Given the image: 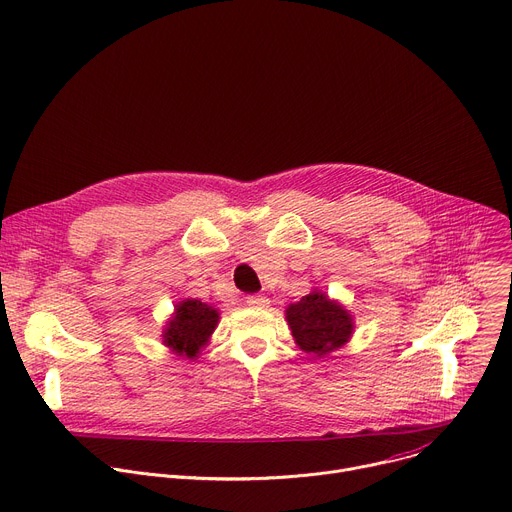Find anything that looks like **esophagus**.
<instances>
[{
	"mask_svg": "<svg viewBox=\"0 0 512 512\" xmlns=\"http://www.w3.org/2000/svg\"><path fill=\"white\" fill-rule=\"evenodd\" d=\"M247 304L253 306V308H267L269 306V298L263 296V294H255V296L247 298Z\"/></svg>",
	"mask_w": 512,
	"mask_h": 512,
	"instance_id": "34e87169",
	"label": "esophagus"
}]
</instances>
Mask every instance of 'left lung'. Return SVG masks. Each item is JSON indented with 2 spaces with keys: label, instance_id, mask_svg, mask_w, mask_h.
<instances>
[{
  "label": "left lung",
  "instance_id": "obj_1",
  "mask_svg": "<svg viewBox=\"0 0 512 512\" xmlns=\"http://www.w3.org/2000/svg\"><path fill=\"white\" fill-rule=\"evenodd\" d=\"M286 320L300 351L316 357L345 347L355 331L353 314L327 292L312 288L310 294L286 308Z\"/></svg>",
  "mask_w": 512,
  "mask_h": 512
}]
</instances>
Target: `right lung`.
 I'll use <instances>...</instances> for the list:
<instances>
[{"label":"right lung","instance_id":"add662e5","mask_svg":"<svg viewBox=\"0 0 512 512\" xmlns=\"http://www.w3.org/2000/svg\"><path fill=\"white\" fill-rule=\"evenodd\" d=\"M220 310L196 298H181L167 318L161 341L179 359H196L218 327Z\"/></svg>","mask_w":512,"mask_h":512}]
</instances>
